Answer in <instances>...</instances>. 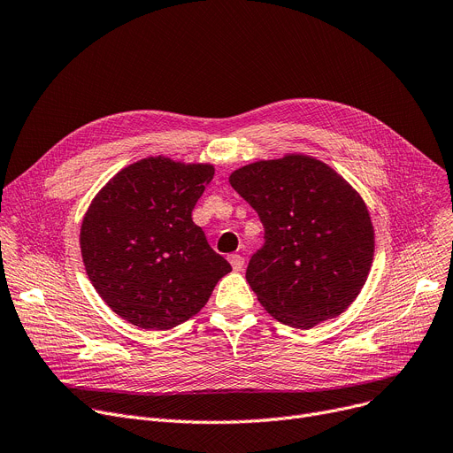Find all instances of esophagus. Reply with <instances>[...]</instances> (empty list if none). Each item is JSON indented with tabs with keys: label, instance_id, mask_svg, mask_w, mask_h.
<instances>
[{
	"label": "esophagus",
	"instance_id": "34e87169",
	"mask_svg": "<svg viewBox=\"0 0 453 453\" xmlns=\"http://www.w3.org/2000/svg\"><path fill=\"white\" fill-rule=\"evenodd\" d=\"M227 260H229V265L233 266L234 272H241V270L244 268V257H241V255L231 253V255L227 257Z\"/></svg>",
	"mask_w": 453,
	"mask_h": 453
}]
</instances>
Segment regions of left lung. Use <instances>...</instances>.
Segmentation results:
<instances>
[{"label":"left lung","instance_id":"8db88e82","mask_svg":"<svg viewBox=\"0 0 453 453\" xmlns=\"http://www.w3.org/2000/svg\"><path fill=\"white\" fill-rule=\"evenodd\" d=\"M258 214L265 244L246 279L268 314L296 328L336 318L367 280L374 231L360 195L319 159L284 156L229 176Z\"/></svg>","mask_w":453,"mask_h":453}]
</instances>
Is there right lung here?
Instances as JSON below:
<instances>
[{"label": "right lung", "instance_id": "right-lung-1", "mask_svg": "<svg viewBox=\"0 0 453 453\" xmlns=\"http://www.w3.org/2000/svg\"><path fill=\"white\" fill-rule=\"evenodd\" d=\"M212 174V165L147 157L93 198L81 227L82 260L117 316L139 328H173L198 314L231 272L193 222Z\"/></svg>", "mask_w": 453, "mask_h": 453}]
</instances>
